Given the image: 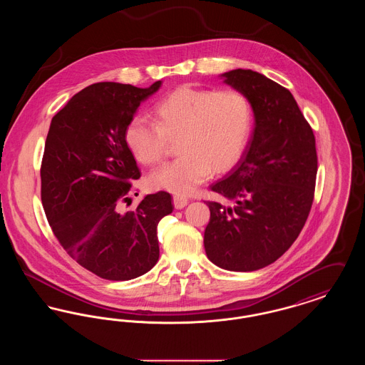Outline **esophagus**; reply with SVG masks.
Instances as JSON below:
<instances>
[{"instance_id": "obj_1", "label": "esophagus", "mask_w": 365, "mask_h": 365, "mask_svg": "<svg viewBox=\"0 0 365 365\" xmlns=\"http://www.w3.org/2000/svg\"><path fill=\"white\" fill-rule=\"evenodd\" d=\"M187 204H189V198H187V197H185V195H179V194H176V195H174L175 208H185V207H186Z\"/></svg>"}]
</instances>
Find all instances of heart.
<instances>
[{
  "instance_id": "heart-1",
  "label": "heart",
  "mask_w": 365,
  "mask_h": 365,
  "mask_svg": "<svg viewBox=\"0 0 365 365\" xmlns=\"http://www.w3.org/2000/svg\"><path fill=\"white\" fill-rule=\"evenodd\" d=\"M156 123L134 118L125 142L137 161L155 167L176 142L180 156L149 176L158 190L186 194L215 174L232 168L246 149L252 131V108L237 88L182 86L155 108Z\"/></svg>"
}]
</instances>
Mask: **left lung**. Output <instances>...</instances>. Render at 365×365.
<instances>
[{
	"mask_svg": "<svg viewBox=\"0 0 365 365\" xmlns=\"http://www.w3.org/2000/svg\"><path fill=\"white\" fill-rule=\"evenodd\" d=\"M246 96L255 131L241 160L209 189L204 234L209 260L228 271H256L294 243L312 208L317 153L312 128L286 87L252 70L222 75Z\"/></svg>",
	"mask_w": 365,
	"mask_h": 365,
	"instance_id": "8db88e82",
	"label": "left lung"
}]
</instances>
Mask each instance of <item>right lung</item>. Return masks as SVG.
<instances>
[{
    "label": "right lung",
    "mask_w": 365,
    "mask_h": 365,
    "mask_svg": "<svg viewBox=\"0 0 365 365\" xmlns=\"http://www.w3.org/2000/svg\"><path fill=\"white\" fill-rule=\"evenodd\" d=\"M160 85H90L51 123L41 164L42 207L70 257L100 278H138L160 256L157 225L174 209L171 194H149L137 209L120 212L140 176L125 128Z\"/></svg>",
    "instance_id": "obj_1"
}]
</instances>
